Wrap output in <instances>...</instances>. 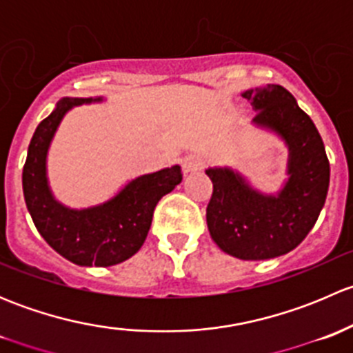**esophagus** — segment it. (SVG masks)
Wrapping results in <instances>:
<instances>
[{
	"mask_svg": "<svg viewBox=\"0 0 353 353\" xmlns=\"http://www.w3.org/2000/svg\"><path fill=\"white\" fill-rule=\"evenodd\" d=\"M205 163H206V160L203 159L201 155H191L183 162V170L184 172H194V170L203 169V167H205Z\"/></svg>",
	"mask_w": 353,
	"mask_h": 353,
	"instance_id": "obj_1",
	"label": "esophagus"
}]
</instances>
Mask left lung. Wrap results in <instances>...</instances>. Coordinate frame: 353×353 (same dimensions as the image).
I'll return each mask as SVG.
<instances>
[{"label": "left lung", "instance_id": "1", "mask_svg": "<svg viewBox=\"0 0 353 353\" xmlns=\"http://www.w3.org/2000/svg\"><path fill=\"white\" fill-rule=\"evenodd\" d=\"M243 97L256 109L252 121L287 141L290 177L279 196H265L234 170L208 169L213 193L206 223L223 252L258 261L287 254L311 232L328 194L330 162L321 134L287 88L266 85Z\"/></svg>", "mask_w": 353, "mask_h": 353}]
</instances>
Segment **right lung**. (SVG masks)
<instances>
[{"label": "right lung", "mask_w": 353, "mask_h": 353, "mask_svg": "<svg viewBox=\"0 0 353 353\" xmlns=\"http://www.w3.org/2000/svg\"><path fill=\"white\" fill-rule=\"evenodd\" d=\"M97 99H63L39 123L23 165L22 184L34 225L56 252L80 266H112L138 252L147 239L160 198L183 181L179 165L140 176L101 206L70 210L52 198L46 177V155L58 124L73 105Z\"/></svg>", "instance_id": "1"}]
</instances>
